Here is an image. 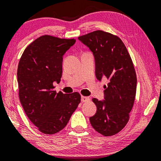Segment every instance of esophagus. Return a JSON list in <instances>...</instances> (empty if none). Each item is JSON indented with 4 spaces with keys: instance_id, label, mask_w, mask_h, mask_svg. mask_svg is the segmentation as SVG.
<instances>
[{
    "instance_id": "34e87169",
    "label": "esophagus",
    "mask_w": 161,
    "mask_h": 161,
    "mask_svg": "<svg viewBox=\"0 0 161 161\" xmlns=\"http://www.w3.org/2000/svg\"><path fill=\"white\" fill-rule=\"evenodd\" d=\"M81 102H88V101H90V98H89L88 97H85V96H81Z\"/></svg>"
}]
</instances>
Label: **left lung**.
I'll list each match as a JSON object with an SVG mask.
<instances>
[{
  "mask_svg": "<svg viewBox=\"0 0 161 161\" xmlns=\"http://www.w3.org/2000/svg\"><path fill=\"white\" fill-rule=\"evenodd\" d=\"M95 58V76L104 85V100L92 98L97 111L90 118L95 131L104 136L117 134L126 125L136 90L133 62L125 45L119 37L97 30L78 37Z\"/></svg>",
  "mask_w": 161,
  "mask_h": 161,
  "instance_id": "left-lung-1",
  "label": "left lung"
}]
</instances>
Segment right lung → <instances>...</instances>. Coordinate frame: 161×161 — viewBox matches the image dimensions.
I'll use <instances>...</instances> for the list:
<instances>
[{
  "mask_svg": "<svg viewBox=\"0 0 161 161\" xmlns=\"http://www.w3.org/2000/svg\"><path fill=\"white\" fill-rule=\"evenodd\" d=\"M75 42L43 35L28 45L19 61V100L29 119L44 134L62 130L81 101L78 92L53 90V82L61 81L64 55Z\"/></svg>",
  "mask_w": 161,
  "mask_h": 161,
  "instance_id": "right-lung-1",
  "label": "right lung"
}]
</instances>
